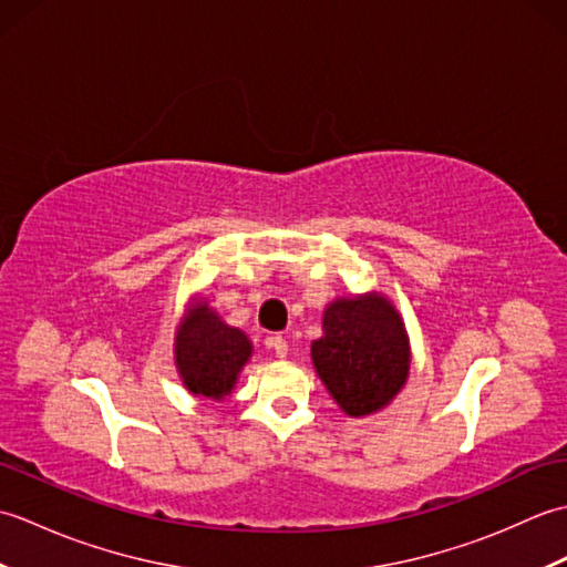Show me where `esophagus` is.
<instances>
[{
	"mask_svg": "<svg viewBox=\"0 0 567 567\" xmlns=\"http://www.w3.org/2000/svg\"><path fill=\"white\" fill-rule=\"evenodd\" d=\"M268 346L272 348L277 358H287V339H285V336H280V333H277V336H270Z\"/></svg>",
	"mask_w": 567,
	"mask_h": 567,
	"instance_id": "1",
	"label": "esophagus"
}]
</instances>
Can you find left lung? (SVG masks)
Listing matches in <instances>:
<instances>
[{
    "label": "left lung",
    "instance_id": "8db88e82",
    "mask_svg": "<svg viewBox=\"0 0 567 567\" xmlns=\"http://www.w3.org/2000/svg\"><path fill=\"white\" fill-rule=\"evenodd\" d=\"M321 331L311 363L331 400L353 419L382 412L412 368V343L392 299L375 290L336 297L323 309Z\"/></svg>",
    "mask_w": 567,
    "mask_h": 567
}]
</instances>
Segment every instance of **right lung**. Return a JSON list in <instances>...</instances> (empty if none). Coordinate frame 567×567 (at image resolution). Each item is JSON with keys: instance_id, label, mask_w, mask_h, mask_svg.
<instances>
[{"instance_id": "1", "label": "right lung", "mask_w": 567, "mask_h": 567, "mask_svg": "<svg viewBox=\"0 0 567 567\" xmlns=\"http://www.w3.org/2000/svg\"><path fill=\"white\" fill-rule=\"evenodd\" d=\"M252 355L248 336L228 327L207 297H192L177 323L173 358L185 390L221 402L234 392L240 370Z\"/></svg>"}]
</instances>
